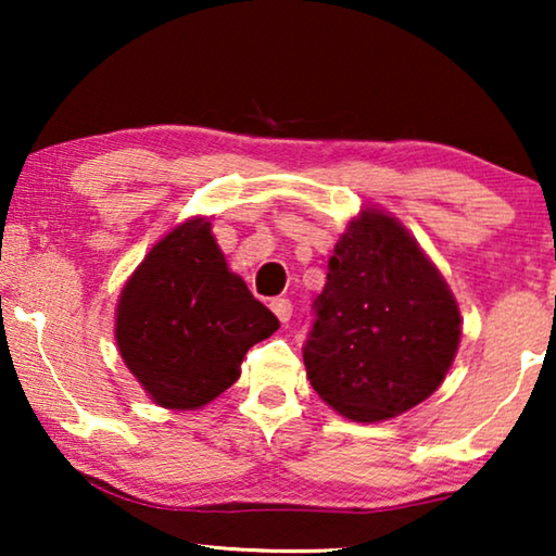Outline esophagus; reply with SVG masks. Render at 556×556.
Here are the masks:
<instances>
[{"label": "esophagus", "instance_id": "1", "mask_svg": "<svg viewBox=\"0 0 556 556\" xmlns=\"http://www.w3.org/2000/svg\"><path fill=\"white\" fill-rule=\"evenodd\" d=\"M270 308H273V314L278 316V321H280V324H288V321H291L293 306H291V301H288V299H276V301L270 303Z\"/></svg>", "mask_w": 556, "mask_h": 556}]
</instances>
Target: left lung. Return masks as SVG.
Wrapping results in <instances>:
<instances>
[{"label":"left lung","mask_w":556,"mask_h":556,"mask_svg":"<svg viewBox=\"0 0 556 556\" xmlns=\"http://www.w3.org/2000/svg\"><path fill=\"white\" fill-rule=\"evenodd\" d=\"M460 329L438 265L397 217L367 204L333 245L303 364L341 417L382 422L443 384Z\"/></svg>","instance_id":"obj_1"}]
</instances>
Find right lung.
Here are the masks:
<instances>
[{"instance_id": "right-lung-1", "label": "right lung", "mask_w": 556, "mask_h": 556, "mask_svg": "<svg viewBox=\"0 0 556 556\" xmlns=\"http://www.w3.org/2000/svg\"><path fill=\"white\" fill-rule=\"evenodd\" d=\"M278 318L227 268L210 217L172 227L121 288L118 354L147 397L166 409H200L240 377L248 349Z\"/></svg>"}]
</instances>
